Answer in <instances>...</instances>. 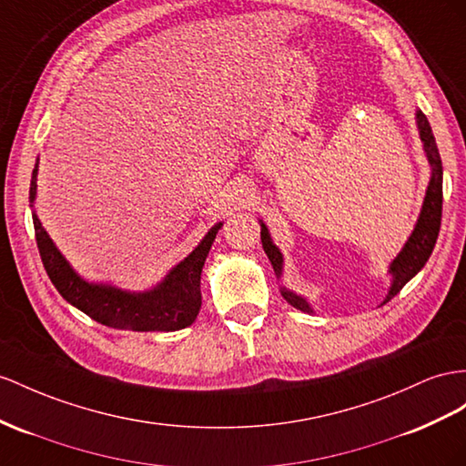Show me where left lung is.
I'll return each mask as SVG.
<instances>
[{
	"mask_svg": "<svg viewBox=\"0 0 466 466\" xmlns=\"http://www.w3.org/2000/svg\"><path fill=\"white\" fill-rule=\"evenodd\" d=\"M415 116H417V127H420V137L423 141L427 161H429V165H431V181H429L421 214H420V218H417V224L410 236V240L405 242L403 249L390 266V273H391L393 281H391V288L386 295L384 303H388L391 297H396L401 291L403 285L408 283L413 276H417V273L421 271V268L427 264V259H429V256H431L435 242H437L439 228H441V212H443V165H441V155L437 149L431 126H429L425 114L421 110H417ZM259 224H261V246H264V252L268 254L271 266H273V271H276V276L281 278L283 256L278 249V246L271 242L266 224L264 222H259ZM281 295L285 301L293 305L295 309H299V311L313 313L311 305H309L303 297L295 295L293 291L285 289V288H281Z\"/></svg>",
	"mask_w": 466,
	"mask_h": 466,
	"instance_id": "left-lung-1",
	"label": "left lung"
}]
</instances>
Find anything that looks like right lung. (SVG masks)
Wrapping results in <instances>:
<instances>
[{
	"label": "right lung",
	"instance_id": "add662e5",
	"mask_svg": "<svg viewBox=\"0 0 466 466\" xmlns=\"http://www.w3.org/2000/svg\"><path fill=\"white\" fill-rule=\"evenodd\" d=\"M37 195V165L33 169L29 198ZM35 238L46 269V276L53 281L56 291L65 299L86 313L100 325L112 329H126L137 332L153 330H178L195 323L200 311V273L205 266L210 246L220 230V224L208 230L202 242L190 252L181 264L175 266L167 278L155 285L153 289L143 293H131L112 288L104 283H88L70 268L68 261L58 252L56 246L45 232L37 214L33 212Z\"/></svg>",
	"mask_w": 466,
	"mask_h": 466
}]
</instances>
